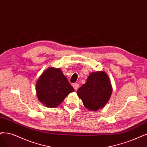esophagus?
<instances>
[{"label":"esophagus","instance_id":"34e87169","mask_svg":"<svg viewBox=\"0 0 147 147\" xmlns=\"http://www.w3.org/2000/svg\"><path fill=\"white\" fill-rule=\"evenodd\" d=\"M73 88H74L75 90H77L79 88V85L78 83H75V84H74L73 85Z\"/></svg>","mask_w":147,"mask_h":147}]
</instances>
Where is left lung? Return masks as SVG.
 Listing matches in <instances>:
<instances>
[{"instance_id": "left-lung-1", "label": "left lung", "mask_w": 147, "mask_h": 147, "mask_svg": "<svg viewBox=\"0 0 147 147\" xmlns=\"http://www.w3.org/2000/svg\"><path fill=\"white\" fill-rule=\"evenodd\" d=\"M112 93L111 82L103 71L91 73L86 82L77 91V94L85 108L97 111L104 107Z\"/></svg>"}]
</instances>
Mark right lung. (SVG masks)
<instances>
[{"instance_id": "1", "label": "right lung", "mask_w": 147, "mask_h": 147, "mask_svg": "<svg viewBox=\"0 0 147 147\" xmlns=\"http://www.w3.org/2000/svg\"><path fill=\"white\" fill-rule=\"evenodd\" d=\"M74 91L59 68H50L43 72L36 83L39 100L48 107H57L67 95Z\"/></svg>"}]
</instances>
